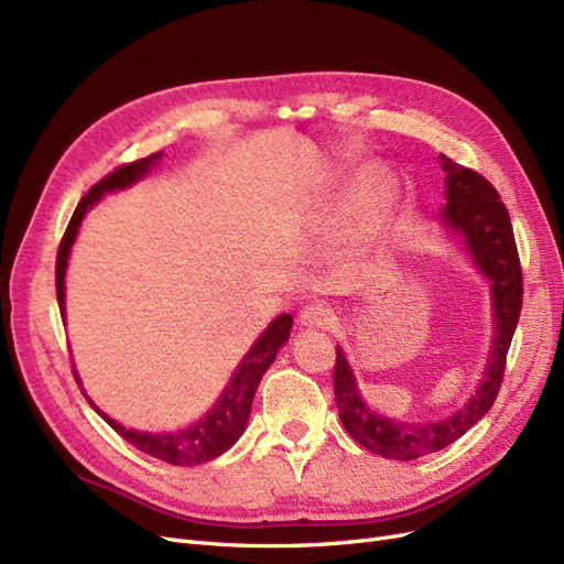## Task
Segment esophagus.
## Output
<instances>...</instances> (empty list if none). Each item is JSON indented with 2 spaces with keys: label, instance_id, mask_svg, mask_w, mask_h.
<instances>
[{
  "label": "esophagus",
  "instance_id": "1",
  "mask_svg": "<svg viewBox=\"0 0 564 564\" xmlns=\"http://www.w3.org/2000/svg\"><path fill=\"white\" fill-rule=\"evenodd\" d=\"M299 322L301 326H307V328H328L335 322V312L326 303H312L301 310Z\"/></svg>",
  "mask_w": 564,
  "mask_h": 564
}]
</instances>
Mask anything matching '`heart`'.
Here are the masks:
<instances>
[{
  "mask_svg": "<svg viewBox=\"0 0 564 564\" xmlns=\"http://www.w3.org/2000/svg\"><path fill=\"white\" fill-rule=\"evenodd\" d=\"M358 192L360 194H372L375 192V175L372 173H364L358 180Z\"/></svg>",
  "mask_w": 564,
  "mask_h": 564,
  "instance_id": "heart-1",
  "label": "heart"
}]
</instances>
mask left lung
Masks as SVG:
<instances>
[{
	"label": "left lung",
	"mask_w": 564,
	"mask_h": 564,
	"mask_svg": "<svg viewBox=\"0 0 564 564\" xmlns=\"http://www.w3.org/2000/svg\"><path fill=\"white\" fill-rule=\"evenodd\" d=\"M440 162L446 173V206L442 208L440 219L444 229L460 240L471 263L490 282L495 335L475 395L452 416L435 421H402L372 412L368 402L360 398L345 351L335 347L333 391L345 431L368 452L393 460H414L440 452L486 416L500 393L507 351L523 307L521 261H518L511 219L498 189L477 171L465 169L444 154H440Z\"/></svg>",
	"instance_id": "1"
}]
</instances>
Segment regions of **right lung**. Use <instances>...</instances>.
Instances as JSON below:
<instances>
[{
	"label": "right lung",
	"instance_id": "1",
	"mask_svg": "<svg viewBox=\"0 0 564 564\" xmlns=\"http://www.w3.org/2000/svg\"><path fill=\"white\" fill-rule=\"evenodd\" d=\"M162 156H164L162 152H154V154L145 156V160L131 162V164H124V166L116 169L110 175L99 180V183L80 198V204L76 206L69 227H66L64 238L59 242L57 263H55V286H57V303H59L62 314H64L66 263H69V252H72V245L78 236L83 217L87 215L89 208H95L99 204L104 194L118 192V189L131 187L133 183H139L141 177H145L156 164H160ZM291 324H294L291 314H280V317L270 322L268 328L259 335V340L250 347V351L242 356V360L238 364L227 389L221 391L219 400L215 402V408L204 419H198L189 427H183V431H173V433L133 431V427H124L116 419H110L108 414H104L93 402V398H89L85 391L83 393H85L87 402L95 408V412L112 427V431H116L122 440H127L131 446H137L139 452H143L152 458H160L164 463H171V465L208 463V460L221 456L224 452H229V448L242 435L247 419H250L252 400H254V393L259 389V381H261L263 372L270 368V364L275 360L280 347L289 340ZM74 375H76V381L80 384L76 370H74Z\"/></svg>",
	"mask_w": 564,
	"mask_h": 564
}]
</instances>
